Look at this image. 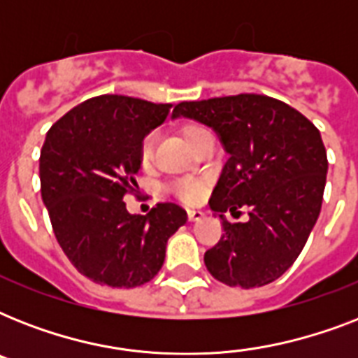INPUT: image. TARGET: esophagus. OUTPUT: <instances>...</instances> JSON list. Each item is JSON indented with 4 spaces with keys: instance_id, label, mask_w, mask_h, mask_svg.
I'll list each match as a JSON object with an SVG mask.
<instances>
[{
    "instance_id": "1",
    "label": "esophagus",
    "mask_w": 358,
    "mask_h": 358,
    "mask_svg": "<svg viewBox=\"0 0 358 358\" xmlns=\"http://www.w3.org/2000/svg\"><path fill=\"white\" fill-rule=\"evenodd\" d=\"M187 217H189V221H201L204 217V212H201V210H187Z\"/></svg>"
}]
</instances>
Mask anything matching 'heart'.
<instances>
[{
  "label": "heart",
  "instance_id": "b5f03b06",
  "mask_svg": "<svg viewBox=\"0 0 358 358\" xmlns=\"http://www.w3.org/2000/svg\"><path fill=\"white\" fill-rule=\"evenodd\" d=\"M180 134H182L184 141L191 148H195L199 145V141L204 135H210V131L204 126H201V124L185 122L182 124ZM137 159H139V165L143 169L152 167V162H154V137L152 135H146L145 139L141 141L139 150H137ZM206 189L208 182L202 178H185L174 184V193L185 204H199L204 199V195H206Z\"/></svg>",
  "mask_w": 358,
  "mask_h": 358
}]
</instances>
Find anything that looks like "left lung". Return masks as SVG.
<instances>
[{"label":"left lung","mask_w":358,"mask_h":358,"mask_svg":"<svg viewBox=\"0 0 358 358\" xmlns=\"http://www.w3.org/2000/svg\"><path fill=\"white\" fill-rule=\"evenodd\" d=\"M189 117L217 131L229 159L210 199L224 234L204 264L227 286L260 288L288 269L317 221L327 180L320 129L288 103L266 94L180 102L173 117ZM250 208V221L229 224Z\"/></svg>","instance_id":"8db88e82"}]
</instances>
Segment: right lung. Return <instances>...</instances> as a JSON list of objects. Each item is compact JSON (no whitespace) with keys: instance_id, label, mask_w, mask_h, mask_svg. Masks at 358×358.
Instances as JSON below:
<instances>
[{"instance_id":"add662e5","label":"right lung","mask_w":358,"mask_h":358,"mask_svg":"<svg viewBox=\"0 0 358 358\" xmlns=\"http://www.w3.org/2000/svg\"><path fill=\"white\" fill-rule=\"evenodd\" d=\"M171 103L102 94L85 100L48 129L41 150V193L53 234L72 266L92 282L135 288L156 277L167 239L185 224L174 202L131 215L141 141L167 119Z\"/></svg>"}]
</instances>
